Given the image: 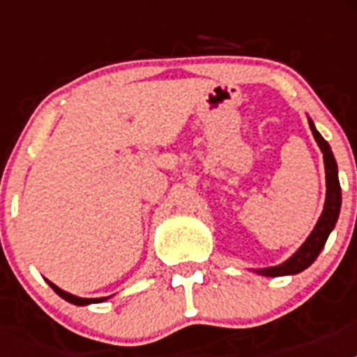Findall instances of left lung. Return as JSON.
I'll return each instance as SVG.
<instances>
[{
    "label": "left lung",
    "instance_id": "left-lung-1",
    "mask_svg": "<svg viewBox=\"0 0 357 357\" xmlns=\"http://www.w3.org/2000/svg\"><path fill=\"white\" fill-rule=\"evenodd\" d=\"M309 128L313 132V137L317 141L318 148L324 153V166H326V204H324V211H321L320 218H318L317 225L311 230V234L307 236L301 248L295 254L286 259L284 263L277 264V266L270 268H257L252 272L259 273L264 277H282V275H295V273L304 272L305 268H309L314 263L318 254L321 252L324 245H326L327 238L333 232L334 225L338 222L340 209H342V188H340V178H338V164L333 155L329 143L321 137L320 132L314 127L313 119L307 118Z\"/></svg>",
    "mask_w": 357,
    "mask_h": 357
}]
</instances>
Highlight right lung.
<instances>
[{
  "label": "right lung",
  "mask_w": 357,
  "mask_h": 357,
  "mask_svg": "<svg viewBox=\"0 0 357 357\" xmlns=\"http://www.w3.org/2000/svg\"><path fill=\"white\" fill-rule=\"evenodd\" d=\"M46 282H48L50 286H52L53 291L56 293L59 296H62L64 301H68L69 304H75V305H89V304H100V302H105L107 298H110V296H102V298H82V296H77V295H71V293L64 291V289H61L59 286H55L52 282V280L46 279Z\"/></svg>",
  "instance_id": "1"
}]
</instances>
